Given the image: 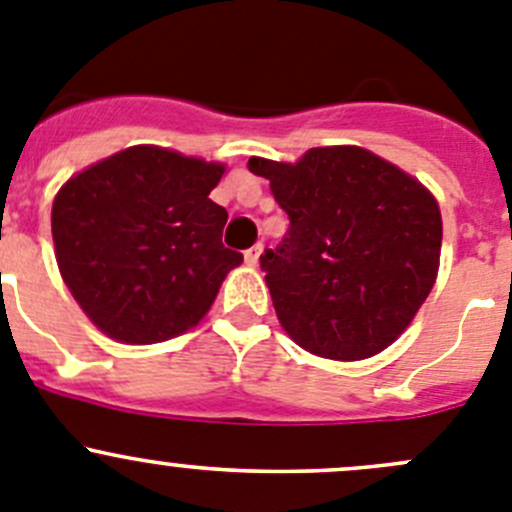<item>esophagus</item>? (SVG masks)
<instances>
[{"label":"esophagus","instance_id":"34e87169","mask_svg":"<svg viewBox=\"0 0 512 512\" xmlns=\"http://www.w3.org/2000/svg\"><path fill=\"white\" fill-rule=\"evenodd\" d=\"M261 253H264V243H256V246H251L246 253H243V259H246L248 266H259Z\"/></svg>","mask_w":512,"mask_h":512}]
</instances>
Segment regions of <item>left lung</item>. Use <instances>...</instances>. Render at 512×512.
Listing matches in <instances>:
<instances>
[{"label":"left lung","mask_w":512,"mask_h":512,"mask_svg":"<svg viewBox=\"0 0 512 512\" xmlns=\"http://www.w3.org/2000/svg\"><path fill=\"white\" fill-rule=\"evenodd\" d=\"M271 183L289 231L261 269L276 316L306 352L367 359L405 332L440 269L442 218L420 180L357 145L296 163L248 160Z\"/></svg>","instance_id":"8db88e82"}]
</instances>
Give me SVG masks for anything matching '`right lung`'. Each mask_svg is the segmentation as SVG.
<instances>
[{"label": "right lung", "mask_w": 512, "mask_h": 512, "mask_svg": "<svg viewBox=\"0 0 512 512\" xmlns=\"http://www.w3.org/2000/svg\"><path fill=\"white\" fill-rule=\"evenodd\" d=\"M226 165L135 145L72 175L52 203L60 274L92 324L155 344L208 314L231 269L226 208L208 193Z\"/></svg>", "instance_id": "right-lung-1"}]
</instances>
